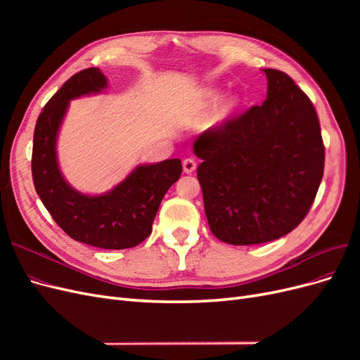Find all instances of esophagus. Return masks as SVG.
Returning a JSON list of instances; mask_svg holds the SVG:
<instances>
[{
  "mask_svg": "<svg viewBox=\"0 0 360 360\" xmlns=\"http://www.w3.org/2000/svg\"><path fill=\"white\" fill-rule=\"evenodd\" d=\"M195 168H197V162H195L193 159L188 158L183 160V171L186 174H192L195 171Z\"/></svg>",
  "mask_w": 360,
  "mask_h": 360,
  "instance_id": "1",
  "label": "esophagus"
}]
</instances>
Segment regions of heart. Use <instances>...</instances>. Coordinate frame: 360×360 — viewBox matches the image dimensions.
Here are the masks:
<instances>
[{
	"label": "heart",
	"instance_id": "b5f03b06",
	"mask_svg": "<svg viewBox=\"0 0 360 360\" xmlns=\"http://www.w3.org/2000/svg\"><path fill=\"white\" fill-rule=\"evenodd\" d=\"M219 97H221V91L213 90V91H210L209 94H207L205 102L209 103V105H214L217 101H219ZM238 105H240V101H238L237 96L228 97V99L224 103V106H222V114L224 115H230L231 112H234L237 110Z\"/></svg>",
	"mask_w": 360,
	"mask_h": 360
}]
</instances>
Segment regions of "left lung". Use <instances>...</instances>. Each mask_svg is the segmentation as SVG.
Here are the masks:
<instances>
[{"label": "left lung", "instance_id": "1", "mask_svg": "<svg viewBox=\"0 0 360 360\" xmlns=\"http://www.w3.org/2000/svg\"><path fill=\"white\" fill-rule=\"evenodd\" d=\"M266 101L192 146L214 237L258 245L292 231L307 216L324 169V146L314 105L290 76L263 69Z\"/></svg>", "mask_w": 360, "mask_h": 360}]
</instances>
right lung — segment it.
Segmentation results:
<instances>
[{"label":"right lung","mask_w":360,"mask_h":360,"mask_svg":"<svg viewBox=\"0 0 360 360\" xmlns=\"http://www.w3.org/2000/svg\"><path fill=\"white\" fill-rule=\"evenodd\" d=\"M108 78L97 68L73 75L43 108L32 143V181L53 221L73 240L126 249L150 236L163 195L180 179V159L136 165L117 186L99 195L76 191L60 169L57 143L70 101L99 94Z\"/></svg>","instance_id":"add662e5"}]
</instances>
